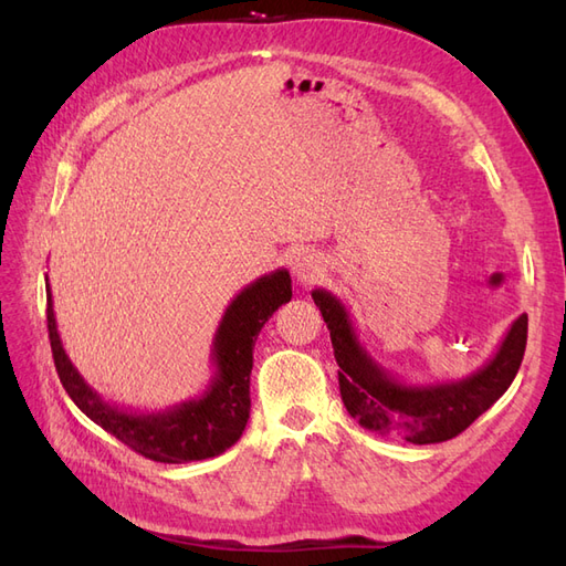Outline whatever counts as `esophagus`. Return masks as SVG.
Returning <instances> with one entry per match:
<instances>
[{"label":"esophagus","instance_id":"obj_1","mask_svg":"<svg viewBox=\"0 0 566 566\" xmlns=\"http://www.w3.org/2000/svg\"><path fill=\"white\" fill-rule=\"evenodd\" d=\"M290 269H293L295 279L300 283H314L321 276V271H323L321 260H318L316 254H312V252H297L293 256V262H290Z\"/></svg>","mask_w":566,"mask_h":566}]
</instances>
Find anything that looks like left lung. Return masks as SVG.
<instances>
[{"mask_svg":"<svg viewBox=\"0 0 566 566\" xmlns=\"http://www.w3.org/2000/svg\"><path fill=\"white\" fill-rule=\"evenodd\" d=\"M312 297L331 331L342 401L349 416L370 432L401 437L420 447L449 441L465 432L503 397L522 366L526 314L510 325L501 347L468 378L406 385L387 373L358 342L345 304L323 287L312 290Z\"/></svg>","mask_w":566,"mask_h":566,"instance_id":"obj_1","label":"left lung"}]
</instances>
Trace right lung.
Here are the masks:
<instances>
[{"mask_svg": "<svg viewBox=\"0 0 566 566\" xmlns=\"http://www.w3.org/2000/svg\"><path fill=\"white\" fill-rule=\"evenodd\" d=\"M293 297L287 269L252 281L227 306L212 339L214 375L202 397L158 413H136L104 401L84 382L67 358L56 328L54 300L46 276V328L51 354L67 397L84 416L104 427L136 453L156 462H191L214 458L241 439L250 418V373L254 339L281 304Z\"/></svg>", "mask_w": 566, "mask_h": 566, "instance_id": "right-lung-1", "label": "right lung"}]
</instances>
